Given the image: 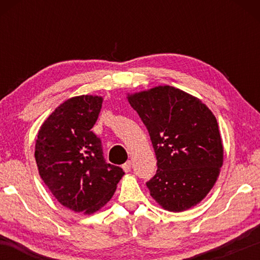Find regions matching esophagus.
I'll return each mask as SVG.
<instances>
[{"label":"esophagus","instance_id":"34e87169","mask_svg":"<svg viewBox=\"0 0 260 260\" xmlns=\"http://www.w3.org/2000/svg\"><path fill=\"white\" fill-rule=\"evenodd\" d=\"M131 160H127L124 165H122V169H124L125 172H129L131 171Z\"/></svg>","mask_w":260,"mask_h":260}]
</instances>
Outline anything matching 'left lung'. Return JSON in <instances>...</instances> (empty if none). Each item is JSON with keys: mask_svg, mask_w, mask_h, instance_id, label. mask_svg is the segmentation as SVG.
I'll return each mask as SVG.
<instances>
[{"mask_svg": "<svg viewBox=\"0 0 260 260\" xmlns=\"http://www.w3.org/2000/svg\"><path fill=\"white\" fill-rule=\"evenodd\" d=\"M150 135L156 174L147 181L153 200L181 212L204 199L222 166L223 149L214 114L199 99L159 86L128 96Z\"/></svg>", "mask_w": 260, "mask_h": 260, "instance_id": "obj_1", "label": "left lung"}]
</instances>
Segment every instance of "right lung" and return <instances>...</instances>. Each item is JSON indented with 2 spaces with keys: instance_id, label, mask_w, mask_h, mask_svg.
Listing matches in <instances>:
<instances>
[{
  "instance_id": "right-lung-1",
  "label": "right lung",
  "mask_w": 260,
  "mask_h": 260,
  "mask_svg": "<svg viewBox=\"0 0 260 260\" xmlns=\"http://www.w3.org/2000/svg\"><path fill=\"white\" fill-rule=\"evenodd\" d=\"M103 99L76 96L43 122L35 143L39 173L52 195L74 212L94 213L111 200L124 170L108 164L91 128Z\"/></svg>"
}]
</instances>
